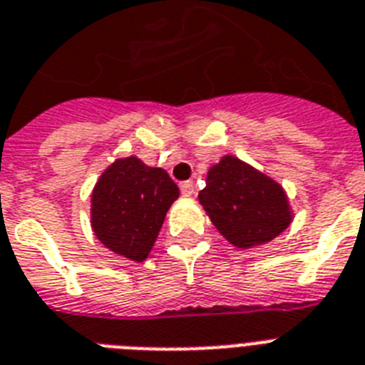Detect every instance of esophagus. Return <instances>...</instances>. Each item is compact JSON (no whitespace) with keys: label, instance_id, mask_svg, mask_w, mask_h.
Instances as JSON below:
<instances>
[{"label":"esophagus","instance_id":"obj_1","mask_svg":"<svg viewBox=\"0 0 365 365\" xmlns=\"http://www.w3.org/2000/svg\"><path fill=\"white\" fill-rule=\"evenodd\" d=\"M180 192H182V195H185V197H192V195L195 194L194 182H192V180H186V182H182V185H180Z\"/></svg>","mask_w":365,"mask_h":365}]
</instances>
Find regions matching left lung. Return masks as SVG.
<instances>
[{"instance_id": "obj_1", "label": "left lung", "mask_w": 365, "mask_h": 365, "mask_svg": "<svg viewBox=\"0 0 365 365\" xmlns=\"http://www.w3.org/2000/svg\"><path fill=\"white\" fill-rule=\"evenodd\" d=\"M205 182L200 203L216 230L237 248L270 242L293 222L282 185L235 156H222Z\"/></svg>"}]
</instances>
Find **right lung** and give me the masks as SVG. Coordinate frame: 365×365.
Instances as JSON below:
<instances>
[{
    "label": "right lung",
    "mask_w": 365,
    "mask_h": 365,
    "mask_svg": "<svg viewBox=\"0 0 365 365\" xmlns=\"http://www.w3.org/2000/svg\"><path fill=\"white\" fill-rule=\"evenodd\" d=\"M179 188L162 168L119 158L102 171L91 194V227L113 254L141 263L155 246Z\"/></svg>",
    "instance_id": "1"
}]
</instances>
